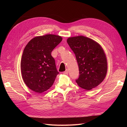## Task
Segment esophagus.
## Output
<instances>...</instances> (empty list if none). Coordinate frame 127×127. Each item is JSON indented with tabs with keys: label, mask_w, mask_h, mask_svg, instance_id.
Wrapping results in <instances>:
<instances>
[{
	"label": "esophagus",
	"mask_w": 127,
	"mask_h": 127,
	"mask_svg": "<svg viewBox=\"0 0 127 127\" xmlns=\"http://www.w3.org/2000/svg\"><path fill=\"white\" fill-rule=\"evenodd\" d=\"M68 72H69L68 70V69H67V70H65L63 73H64V74H68Z\"/></svg>",
	"instance_id": "34e87169"
}]
</instances>
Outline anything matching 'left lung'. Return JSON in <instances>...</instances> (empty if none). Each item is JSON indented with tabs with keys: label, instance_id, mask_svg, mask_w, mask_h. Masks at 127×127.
<instances>
[{
	"label": "left lung",
	"instance_id": "1",
	"mask_svg": "<svg viewBox=\"0 0 127 127\" xmlns=\"http://www.w3.org/2000/svg\"><path fill=\"white\" fill-rule=\"evenodd\" d=\"M67 43L74 52L79 67V75L76 82L86 90L98 86L105 78L107 60L98 43L84 36L69 37Z\"/></svg>",
	"mask_w": 127,
	"mask_h": 127
}]
</instances>
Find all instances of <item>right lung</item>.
<instances>
[{"instance_id": "obj_1", "label": "right lung", "mask_w": 127, "mask_h": 127, "mask_svg": "<svg viewBox=\"0 0 127 127\" xmlns=\"http://www.w3.org/2000/svg\"><path fill=\"white\" fill-rule=\"evenodd\" d=\"M58 35L48 34L36 36L26 45L21 59L23 79L31 90L41 93L54 83L57 71L51 52L62 41Z\"/></svg>"}]
</instances>
